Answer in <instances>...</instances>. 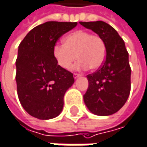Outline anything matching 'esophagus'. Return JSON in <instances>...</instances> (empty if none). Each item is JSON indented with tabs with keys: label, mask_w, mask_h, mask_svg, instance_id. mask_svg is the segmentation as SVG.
<instances>
[{
	"label": "esophagus",
	"mask_w": 147,
	"mask_h": 147,
	"mask_svg": "<svg viewBox=\"0 0 147 147\" xmlns=\"http://www.w3.org/2000/svg\"><path fill=\"white\" fill-rule=\"evenodd\" d=\"M73 77H74V78L76 79V78H78L81 77V74H78V73H74V74H73Z\"/></svg>",
	"instance_id": "1"
}]
</instances>
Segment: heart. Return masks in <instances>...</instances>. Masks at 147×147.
<instances>
[{"label": "heart", "instance_id": "b5f03b06", "mask_svg": "<svg viewBox=\"0 0 147 147\" xmlns=\"http://www.w3.org/2000/svg\"><path fill=\"white\" fill-rule=\"evenodd\" d=\"M53 55L63 69H69L78 57L79 59L74 69H85L89 67L96 70L105 60L106 45L100 36L78 30L68 34L64 38V44H56L53 47Z\"/></svg>", "mask_w": 147, "mask_h": 147}]
</instances>
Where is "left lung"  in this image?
<instances>
[{
	"instance_id": "obj_1",
	"label": "left lung",
	"mask_w": 147,
	"mask_h": 147,
	"mask_svg": "<svg viewBox=\"0 0 147 147\" xmlns=\"http://www.w3.org/2000/svg\"><path fill=\"white\" fill-rule=\"evenodd\" d=\"M80 24L98 34L106 45L102 65L87 76L89 88L84 96L89 110L101 116L113 115L126 103L131 90V68L123 39L115 28L104 21Z\"/></svg>"
}]
</instances>
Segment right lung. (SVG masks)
I'll return each mask as SVG.
<instances>
[{
    "label": "right lung",
    "mask_w": 147,
    "mask_h": 147,
    "mask_svg": "<svg viewBox=\"0 0 147 147\" xmlns=\"http://www.w3.org/2000/svg\"><path fill=\"white\" fill-rule=\"evenodd\" d=\"M77 22L48 21L32 29L20 42L16 59V84L24 109L39 120L57 117L63 96L75 80L53 55L58 38L77 26Z\"/></svg>",
    "instance_id": "add662e5"
}]
</instances>
